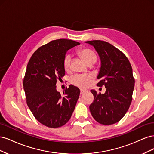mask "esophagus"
<instances>
[{
  "mask_svg": "<svg viewBox=\"0 0 154 154\" xmlns=\"http://www.w3.org/2000/svg\"><path fill=\"white\" fill-rule=\"evenodd\" d=\"M87 92H88V90L85 89V88H80V94H84V93Z\"/></svg>",
  "mask_w": 154,
  "mask_h": 154,
  "instance_id": "1",
  "label": "esophagus"
}]
</instances>
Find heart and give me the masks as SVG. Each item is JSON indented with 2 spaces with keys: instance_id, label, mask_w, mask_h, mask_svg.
Returning <instances> with one entry per match:
<instances>
[{
  "instance_id": "b5f03b06",
  "label": "heart",
  "mask_w": 154,
  "mask_h": 154,
  "mask_svg": "<svg viewBox=\"0 0 154 154\" xmlns=\"http://www.w3.org/2000/svg\"><path fill=\"white\" fill-rule=\"evenodd\" d=\"M78 54L83 59L86 63H94L97 60V55L92 50L88 48L81 49L78 51ZM72 61V57L70 54H66L63 58V65L64 69L66 71L71 67V63ZM92 80V76L87 74H75L71 78V82L72 84L78 87H85L88 85L91 80Z\"/></svg>"
}]
</instances>
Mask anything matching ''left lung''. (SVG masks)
<instances>
[{
	"label": "left lung",
	"instance_id": "8db88e82",
	"mask_svg": "<svg viewBox=\"0 0 154 154\" xmlns=\"http://www.w3.org/2000/svg\"><path fill=\"white\" fill-rule=\"evenodd\" d=\"M94 48L101 66L97 74L98 87L105 85V94L91 90L94 100L89 109L94 119L100 124L118 122L128 110L132 100L135 80L132 68L127 57L114 45L101 40L85 42Z\"/></svg>",
	"mask_w": 154,
	"mask_h": 154
}]
</instances>
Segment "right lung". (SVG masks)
<instances>
[{
  "mask_svg": "<svg viewBox=\"0 0 154 154\" xmlns=\"http://www.w3.org/2000/svg\"><path fill=\"white\" fill-rule=\"evenodd\" d=\"M80 44L71 40H53L37 49L27 63L23 82L27 104L35 118L48 127L67 123L76 106L80 89L70 85L62 95L56 84L65 75L63 61L67 51Z\"/></svg>",
  "mask_w": 154,
  "mask_h": 154,
  "instance_id": "1",
  "label": "right lung"
}]
</instances>
